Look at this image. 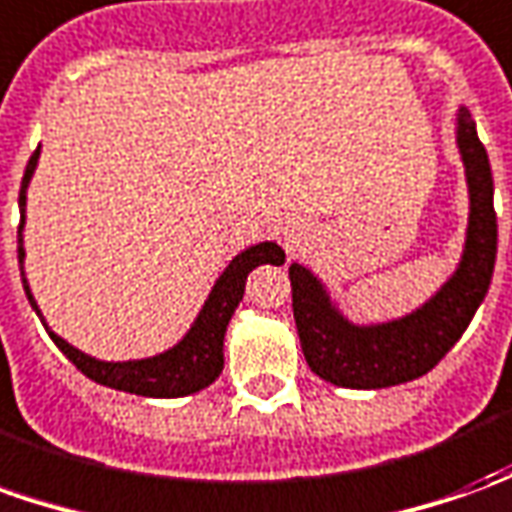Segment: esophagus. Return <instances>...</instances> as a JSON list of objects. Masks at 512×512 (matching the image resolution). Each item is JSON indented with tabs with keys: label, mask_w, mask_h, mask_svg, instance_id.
<instances>
[{
	"label": "esophagus",
	"mask_w": 512,
	"mask_h": 512,
	"mask_svg": "<svg viewBox=\"0 0 512 512\" xmlns=\"http://www.w3.org/2000/svg\"><path fill=\"white\" fill-rule=\"evenodd\" d=\"M285 246H288V249L300 246V235H297V232H285Z\"/></svg>",
	"instance_id": "1"
}]
</instances>
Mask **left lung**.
<instances>
[{
  "instance_id": "obj_1",
  "label": "left lung",
  "mask_w": 512,
  "mask_h": 512,
  "mask_svg": "<svg viewBox=\"0 0 512 512\" xmlns=\"http://www.w3.org/2000/svg\"><path fill=\"white\" fill-rule=\"evenodd\" d=\"M457 142L471 190L465 255L457 274L420 311L387 325L358 328L330 305L325 288L311 271L291 263L294 322L305 361L319 378L347 389H384L415 381L434 370L471 325L490 288L499 232L488 151L465 109H460L457 120Z\"/></svg>"
}]
</instances>
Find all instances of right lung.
<instances>
[{
    "mask_svg": "<svg viewBox=\"0 0 512 512\" xmlns=\"http://www.w3.org/2000/svg\"><path fill=\"white\" fill-rule=\"evenodd\" d=\"M38 148L36 154L30 156L27 168H24L22 190H19V210H22L24 221V193L30 176L36 170ZM24 263L22 249V224H19V266ZM260 263H285V252L277 243H257L252 249H246L241 255L229 263L224 274L218 277V283L212 288L210 300L204 302L201 314H198L196 325L184 336L182 342L173 350L162 353L154 358H142V361H97V358L86 356L81 350H75L72 344H66L61 336H55L50 330V339L58 344V350L64 353L86 378H92L97 384L120 392H131V395H145V398H182V395H193L198 389L210 387L212 381L224 370V333L238 302L243 300V285L249 271L260 266ZM22 283L27 291V300L36 308V300L27 288L22 269ZM38 314V308H36ZM41 316V314H38ZM44 322V319H41ZM47 328V325H44Z\"/></svg>",
    "mask_w": 512,
    "mask_h": 512,
    "instance_id": "right-lung-1",
    "label": "right lung"
}]
</instances>
